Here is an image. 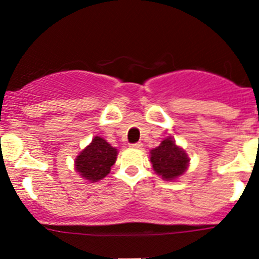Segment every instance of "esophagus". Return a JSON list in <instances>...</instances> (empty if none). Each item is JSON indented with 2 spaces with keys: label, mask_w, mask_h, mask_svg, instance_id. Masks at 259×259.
Instances as JSON below:
<instances>
[{
  "label": "esophagus",
  "mask_w": 259,
  "mask_h": 259,
  "mask_svg": "<svg viewBox=\"0 0 259 259\" xmlns=\"http://www.w3.org/2000/svg\"><path fill=\"white\" fill-rule=\"evenodd\" d=\"M141 146H143V144H141V143H135V144H132V145H130V148L141 149Z\"/></svg>",
  "instance_id": "1"
}]
</instances>
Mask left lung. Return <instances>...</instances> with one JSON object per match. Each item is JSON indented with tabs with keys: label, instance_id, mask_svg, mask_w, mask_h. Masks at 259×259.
<instances>
[{
	"label": "left lung",
	"instance_id": "left-lung-1",
	"mask_svg": "<svg viewBox=\"0 0 259 259\" xmlns=\"http://www.w3.org/2000/svg\"><path fill=\"white\" fill-rule=\"evenodd\" d=\"M152 170L165 181H175L186 172L190 157L171 137L165 138L159 146L150 150Z\"/></svg>",
	"mask_w": 259,
	"mask_h": 259
}]
</instances>
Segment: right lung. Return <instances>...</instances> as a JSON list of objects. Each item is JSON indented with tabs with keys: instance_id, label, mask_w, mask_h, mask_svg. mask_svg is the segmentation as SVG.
Wrapping results in <instances>:
<instances>
[{
	"instance_id": "1",
	"label": "right lung",
	"mask_w": 259,
	"mask_h": 259,
	"mask_svg": "<svg viewBox=\"0 0 259 259\" xmlns=\"http://www.w3.org/2000/svg\"><path fill=\"white\" fill-rule=\"evenodd\" d=\"M118 149L111 146L102 137H94L92 143L77 155L74 170L89 182H98L110 172L115 164Z\"/></svg>"
}]
</instances>
